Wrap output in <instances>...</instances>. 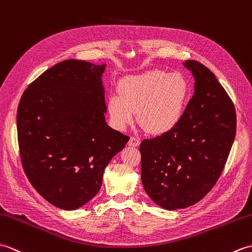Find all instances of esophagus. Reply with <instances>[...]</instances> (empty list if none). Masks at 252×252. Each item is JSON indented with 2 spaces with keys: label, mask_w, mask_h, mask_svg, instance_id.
Returning <instances> with one entry per match:
<instances>
[{
  "label": "esophagus",
  "mask_w": 252,
  "mask_h": 252,
  "mask_svg": "<svg viewBox=\"0 0 252 252\" xmlns=\"http://www.w3.org/2000/svg\"><path fill=\"white\" fill-rule=\"evenodd\" d=\"M139 144H140V139L136 137H130L129 141H128V145H129V147H138Z\"/></svg>",
  "instance_id": "obj_1"
}]
</instances>
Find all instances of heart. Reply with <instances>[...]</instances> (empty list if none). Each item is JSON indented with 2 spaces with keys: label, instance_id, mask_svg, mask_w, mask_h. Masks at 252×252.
<instances>
[{
  "label": "heart",
  "instance_id": "heart-1",
  "mask_svg": "<svg viewBox=\"0 0 252 252\" xmlns=\"http://www.w3.org/2000/svg\"><path fill=\"white\" fill-rule=\"evenodd\" d=\"M189 85L180 73L152 70L127 76L120 84V94H112L108 110L119 129L138 122L145 131L161 135L181 120L189 99Z\"/></svg>",
  "mask_w": 252,
  "mask_h": 252
}]
</instances>
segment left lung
<instances>
[{
  "instance_id": "obj_1",
  "label": "left lung",
  "mask_w": 252,
  "mask_h": 252,
  "mask_svg": "<svg viewBox=\"0 0 252 252\" xmlns=\"http://www.w3.org/2000/svg\"><path fill=\"white\" fill-rule=\"evenodd\" d=\"M194 94L171 130L140 144L141 180L149 197L166 210L205 197L219 179L236 132V113L224 88L202 63L188 60Z\"/></svg>"
}]
</instances>
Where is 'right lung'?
I'll use <instances>...</instances> for the list:
<instances>
[{"mask_svg":"<svg viewBox=\"0 0 252 252\" xmlns=\"http://www.w3.org/2000/svg\"><path fill=\"white\" fill-rule=\"evenodd\" d=\"M107 64L61 61L31 83L20 99V158L32 187L48 203L75 210L99 192L104 168L127 136L105 122Z\"/></svg>","mask_w":252,"mask_h":252,"instance_id":"obj_1","label":"right lung"}]
</instances>
